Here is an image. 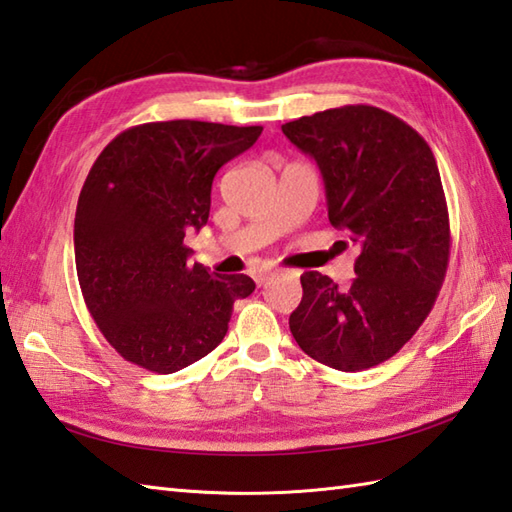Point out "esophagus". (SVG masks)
Listing matches in <instances>:
<instances>
[{
	"mask_svg": "<svg viewBox=\"0 0 512 512\" xmlns=\"http://www.w3.org/2000/svg\"><path fill=\"white\" fill-rule=\"evenodd\" d=\"M273 277H275V273H266V270H264V273H257V275H255V284H257L259 288H264V286L270 284V279H273Z\"/></svg>",
	"mask_w": 512,
	"mask_h": 512,
	"instance_id": "obj_1",
	"label": "esophagus"
}]
</instances>
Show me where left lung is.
Wrapping results in <instances>:
<instances>
[{
    "label": "left lung",
    "instance_id": "left-lung-1",
    "mask_svg": "<svg viewBox=\"0 0 512 512\" xmlns=\"http://www.w3.org/2000/svg\"><path fill=\"white\" fill-rule=\"evenodd\" d=\"M281 132L321 169L328 217L361 244L352 284L301 275L290 332L339 372L385 363L418 332L449 266L451 228L433 151L416 129L372 105L301 116Z\"/></svg>",
    "mask_w": 512,
    "mask_h": 512
}]
</instances>
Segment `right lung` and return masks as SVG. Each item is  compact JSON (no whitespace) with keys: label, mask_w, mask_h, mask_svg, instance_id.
Wrapping results in <instances>:
<instances>
[{"label":"right lung","mask_w":512,"mask_h":512,"mask_svg":"<svg viewBox=\"0 0 512 512\" xmlns=\"http://www.w3.org/2000/svg\"><path fill=\"white\" fill-rule=\"evenodd\" d=\"M264 127L165 121L129 127L96 158L74 217L85 306L125 361L173 374L222 343L246 275L191 264L184 235L209 222L222 165Z\"/></svg>","instance_id":"add662e5"}]
</instances>
